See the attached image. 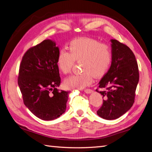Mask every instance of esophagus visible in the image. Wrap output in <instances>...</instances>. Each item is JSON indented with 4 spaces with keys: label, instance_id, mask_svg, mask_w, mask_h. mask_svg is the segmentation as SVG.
Segmentation results:
<instances>
[{
    "label": "esophagus",
    "instance_id": "1",
    "mask_svg": "<svg viewBox=\"0 0 152 152\" xmlns=\"http://www.w3.org/2000/svg\"><path fill=\"white\" fill-rule=\"evenodd\" d=\"M84 92H85V93H86V94H91V93H92V92H93V90H92L91 89L88 88V89H85Z\"/></svg>",
    "mask_w": 152,
    "mask_h": 152
}]
</instances>
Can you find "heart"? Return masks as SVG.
<instances>
[{"mask_svg": "<svg viewBox=\"0 0 152 152\" xmlns=\"http://www.w3.org/2000/svg\"><path fill=\"white\" fill-rule=\"evenodd\" d=\"M68 51H60L57 66L64 74L72 72L75 62H81L83 73L70 76L64 80L65 87L83 89L92 83V76L101 78L108 72L113 60V51L110 45L100 43L91 38H79L72 40Z\"/></svg>", "mask_w": 152, "mask_h": 152, "instance_id": "b5f03b06", "label": "heart"}]
</instances>
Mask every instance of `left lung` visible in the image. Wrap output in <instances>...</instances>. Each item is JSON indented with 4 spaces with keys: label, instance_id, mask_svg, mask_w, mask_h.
Wrapping results in <instances>:
<instances>
[{
    "label": "left lung",
    "instance_id": "obj_1",
    "mask_svg": "<svg viewBox=\"0 0 152 152\" xmlns=\"http://www.w3.org/2000/svg\"><path fill=\"white\" fill-rule=\"evenodd\" d=\"M111 42L112 64L99 83L103 90H96L104 98L97 113L107 120L116 119L131 108L139 79L137 62L130 48L117 40Z\"/></svg>",
    "mask_w": 152,
    "mask_h": 152
}]
</instances>
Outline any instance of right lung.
Listing matches in <instances>:
<instances>
[{
	"label": "right lung",
	"instance_id": "add662e5",
	"mask_svg": "<svg viewBox=\"0 0 152 152\" xmlns=\"http://www.w3.org/2000/svg\"><path fill=\"white\" fill-rule=\"evenodd\" d=\"M58 48L44 40L26 51L18 76L23 102L36 117L44 121L57 119L66 111L69 91L59 90L61 77L57 66Z\"/></svg>",
	"mask_w": 152,
	"mask_h": 152
}]
</instances>
